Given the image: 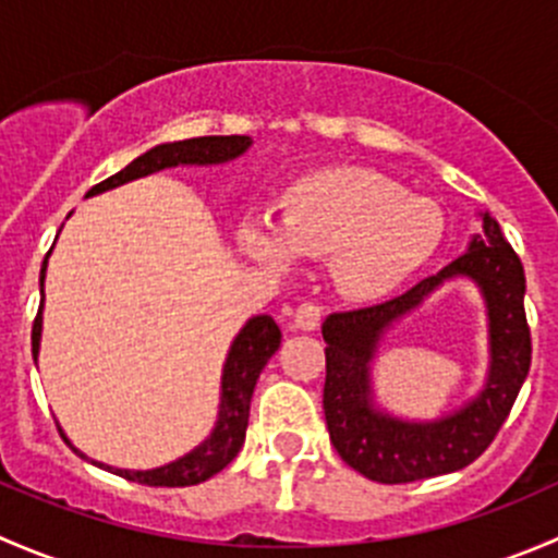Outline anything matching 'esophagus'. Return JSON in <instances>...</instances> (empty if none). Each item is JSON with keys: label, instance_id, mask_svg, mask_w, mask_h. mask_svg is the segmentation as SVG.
I'll list each match as a JSON object with an SVG mask.
<instances>
[{"label": "esophagus", "instance_id": "esophagus-1", "mask_svg": "<svg viewBox=\"0 0 558 558\" xmlns=\"http://www.w3.org/2000/svg\"><path fill=\"white\" fill-rule=\"evenodd\" d=\"M294 326L302 331H315L320 326V307L313 305V302H305V305L296 307L294 313Z\"/></svg>", "mask_w": 558, "mask_h": 558}]
</instances>
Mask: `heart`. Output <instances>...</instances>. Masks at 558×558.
I'll return each instance as SVG.
<instances>
[{"instance_id": "1", "label": "heart", "mask_w": 558, "mask_h": 558, "mask_svg": "<svg viewBox=\"0 0 558 558\" xmlns=\"http://www.w3.org/2000/svg\"><path fill=\"white\" fill-rule=\"evenodd\" d=\"M442 229L435 202L404 194L375 170L331 167L289 185L275 232L243 223L240 245L275 275H289L296 262L331 258V283L345 300L380 302L429 262Z\"/></svg>"}]
</instances>
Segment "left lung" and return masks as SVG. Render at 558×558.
Instances as JSON below:
<instances>
[{
	"label": "left lung",
	"instance_id": "1",
	"mask_svg": "<svg viewBox=\"0 0 558 558\" xmlns=\"http://www.w3.org/2000/svg\"><path fill=\"white\" fill-rule=\"evenodd\" d=\"M477 216L481 232L472 234L466 251L446 269L397 300L335 313L320 326L326 342V429L342 461L369 481H424L472 464L492 446L526 380L532 340L523 313L526 278L521 258L492 213ZM453 279H470L487 305V380L475 398L437 420H404L374 399L372 362L387 331Z\"/></svg>",
	"mask_w": 558,
	"mask_h": 558
}]
</instances>
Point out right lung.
<instances>
[{
  "label": "right lung",
  "mask_w": 558,
  "mask_h": 558,
  "mask_svg": "<svg viewBox=\"0 0 558 558\" xmlns=\"http://www.w3.org/2000/svg\"><path fill=\"white\" fill-rule=\"evenodd\" d=\"M253 145L251 137L245 134H229V137H191L178 140V143H161L150 148L148 154L137 156L132 165L123 167L112 178L102 180L94 185L86 196L105 194V191L118 189L123 183L145 178L161 170H172V167H213V165H227V161L240 159L247 148ZM50 256V251H48ZM48 256H45L43 269H39V291H43V302H39V313L35 318V329H32V356H39V342H43V307H45V269H48ZM280 348V326L275 324L272 315H253L245 320L243 329L232 340L223 362L221 373V402H218V418L213 426L210 435L183 453L180 459L170 461V464L150 466V470H121V466L102 464V461L88 459L86 453L77 451L64 435L66 446L72 448L81 459H88L92 464L102 466V470L121 475L126 481L143 483V486H196V483L207 481V477L218 475L234 456L240 453L245 442L247 429V415H251V397L256 388L258 375L267 367L269 359ZM61 429V426H59Z\"/></svg>",
  "instance_id": "right-lung-1"
}]
</instances>
